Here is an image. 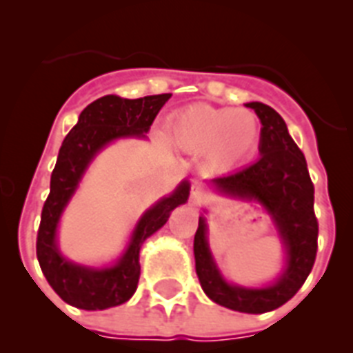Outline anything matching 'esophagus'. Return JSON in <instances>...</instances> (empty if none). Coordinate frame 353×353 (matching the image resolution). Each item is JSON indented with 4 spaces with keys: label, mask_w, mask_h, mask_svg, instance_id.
Masks as SVG:
<instances>
[{
    "label": "esophagus",
    "mask_w": 353,
    "mask_h": 353,
    "mask_svg": "<svg viewBox=\"0 0 353 353\" xmlns=\"http://www.w3.org/2000/svg\"><path fill=\"white\" fill-rule=\"evenodd\" d=\"M207 200V194H205V189L201 183H192L191 188V194H189V201H191L192 205H201L203 201Z\"/></svg>",
    "instance_id": "1"
}]
</instances>
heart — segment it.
I'll use <instances>...</instances> for the list:
<instances>
[{
  "label": "heart",
  "mask_w": 353,
  "mask_h": 353,
  "mask_svg": "<svg viewBox=\"0 0 353 353\" xmlns=\"http://www.w3.org/2000/svg\"><path fill=\"white\" fill-rule=\"evenodd\" d=\"M168 139L189 153H203L214 171H228L257 148L261 125L254 112L212 105H191L168 119Z\"/></svg>",
  "instance_id": "heart-1"
}]
</instances>
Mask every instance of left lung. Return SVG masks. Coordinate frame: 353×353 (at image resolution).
I'll return each instance as SVG.
<instances>
[{
    "instance_id": "1",
    "label": "left lung",
    "mask_w": 353,
    "mask_h": 353,
    "mask_svg": "<svg viewBox=\"0 0 353 353\" xmlns=\"http://www.w3.org/2000/svg\"><path fill=\"white\" fill-rule=\"evenodd\" d=\"M254 108L261 119V157L236 173L214 179L225 194L239 200L263 203L273 216L288 250V266L275 284L263 289H246L227 284L214 264L205 237V219L200 218L194 234L196 275L207 296L232 311L263 314L284 305L296 294L311 273L318 252V219L314 214V185L309 176L305 157L288 132L276 110L259 101Z\"/></svg>"
}]
</instances>
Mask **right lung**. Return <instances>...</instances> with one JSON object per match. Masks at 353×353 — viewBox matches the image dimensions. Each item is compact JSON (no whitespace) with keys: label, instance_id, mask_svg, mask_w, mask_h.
I'll list each match as a JSON object with an SVG mask.
<instances>
[{"label":"right lung","instance_id":"add662e5","mask_svg":"<svg viewBox=\"0 0 353 353\" xmlns=\"http://www.w3.org/2000/svg\"><path fill=\"white\" fill-rule=\"evenodd\" d=\"M170 98L171 94L137 99L103 96L83 108L78 123L60 146L55 170L51 173L50 194L42 207L37 259L48 284L69 305L85 311H103L130 300L141 275V246L146 237L155 234L168 221L171 210L188 201L189 183L182 182L171 196L155 203L137 223L130 246L116 266L90 270L69 263L59 254L55 243L57 223L92 157L117 137H144Z\"/></svg>","mask_w":353,"mask_h":353}]
</instances>
